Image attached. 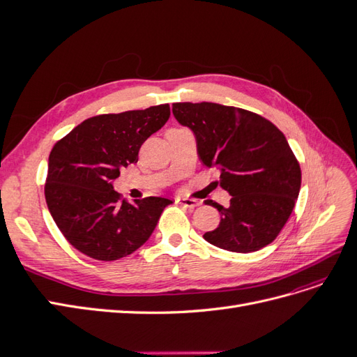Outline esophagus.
I'll list each match as a JSON object with an SVG mask.
<instances>
[{"instance_id":"esophagus-1","label":"esophagus","mask_w":357,"mask_h":357,"mask_svg":"<svg viewBox=\"0 0 357 357\" xmlns=\"http://www.w3.org/2000/svg\"><path fill=\"white\" fill-rule=\"evenodd\" d=\"M176 202H177L178 205H181L183 208H189V210L195 208L197 205L199 204L198 201H195V199H190V198H176Z\"/></svg>"}]
</instances>
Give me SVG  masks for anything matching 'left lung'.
Segmentation results:
<instances>
[{"label": "left lung", "mask_w": 357, "mask_h": 357, "mask_svg": "<svg viewBox=\"0 0 357 357\" xmlns=\"http://www.w3.org/2000/svg\"><path fill=\"white\" fill-rule=\"evenodd\" d=\"M172 114L197 138L205 167H219L229 207L207 201L220 213L205 241L235 253L273 243L294 211L301 189L299 162L284 134L265 117L214 102H174Z\"/></svg>", "instance_id": "8db88e82"}]
</instances>
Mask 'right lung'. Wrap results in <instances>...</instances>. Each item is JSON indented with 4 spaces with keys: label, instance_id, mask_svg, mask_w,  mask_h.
<instances>
[{
    "label": "right lung",
    "instance_id": "add662e5",
    "mask_svg": "<svg viewBox=\"0 0 357 357\" xmlns=\"http://www.w3.org/2000/svg\"><path fill=\"white\" fill-rule=\"evenodd\" d=\"M169 105L86 119L53 146L45 197L67 241L96 261L134 253L155 231L171 199L129 204L113 189L121 169L138 160L139 147L164 126Z\"/></svg>",
    "mask_w": 357,
    "mask_h": 357
}]
</instances>
